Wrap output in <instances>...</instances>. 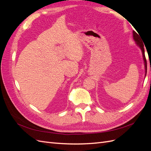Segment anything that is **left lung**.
<instances>
[{
	"instance_id": "obj_1",
	"label": "left lung",
	"mask_w": 151,
	"mask_h": 151,
	"mask_svg": "<svg viewBox=\"0 0 151 151\" xmlns=\"http://www.w3.org/2000/svg\"><path fill=\"white\" fill-rule=\"evenodd\" d=\"M139 34H137L135 31H133V36H134V39L136 42V43L139 45V47L142 50V55H143V58H144V60L145 63V74H147V61H146V58L145 56V51H144V43L141 42V39L140 38V36L139 35Z\"/></svg>"
}]
</instances>
